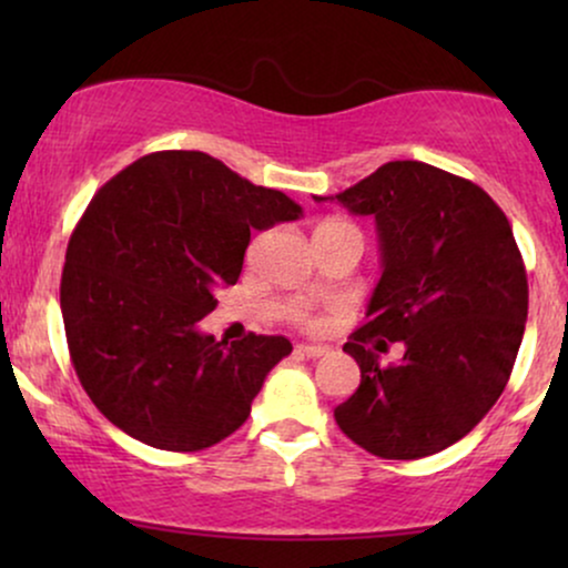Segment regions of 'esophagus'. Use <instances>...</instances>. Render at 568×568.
I'll use <instances>...</instances> for the list:
<instances>
[{
    "instance_id": "34e87169",
    "label": "esophagus",
    "mask_w": 568,
    "mask_h": 568,
    "mask_svg": "<svg viewBox=\"0 0 568 568\" xmlns=\"http://www.w3.org/2000/svg\"><path fill=\"white\" fill-rule=\"evenodd\" d=\"M325 347H321V344H296V355L298 357H321L325 355Z\"/></svg>"
}]
</instances>
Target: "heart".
<instances>
[{
  "mask_svg": "<svg viewBox=\"0 0 568 568\" xmlns=\"http://www.w3.org/2000/svg\"><path fill=\"white\" fill-rule=\"evenodd\" d=\"M336 230H355V226L344 224V221H323V224L317 226V232H336ZM317 232H315V234H317ZM296 321L302 323V325H306V328H317V325H321V321H317V317L306 315V312H298Z\"/></svg>",
  "mask_w": 568,
  "mask_h": 568,
  "instance_id": "obj_1",
  "label": "heart"
}]
</instances>
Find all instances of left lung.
I'll return each instance as SVG.
<instances>
[{
	"label": "left lung",
	"mask_w": 568,
	"mask_h": 568,
	"mask_svg": "<svg viewBox=\"0 0 568 568\" xmlns=\"http://www.w3.org/2000/svg\"><path fill=\"white\" fill-rule=\"evenodd\" d=\"M336 200L374 216L382 243L366 323L344 344L361 387L336 425L382 459L438 454L499 400L524 338L529 283L510 221L478 184L416 160L387 162ZM389 341L407 352L382 367Z\"/></svg>",
	"instance_id": "8db88e82"
}]
</instances>
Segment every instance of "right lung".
<instances>
[{
  "label": "right lung",
  "mask_w": 568,
  "mask_h": 568,
  "mask_svg": "<svg viewBox=\"0 0 568 568\" xmlns=\"http://www.w3.org/2000/svg\"><path fill=\"white\" fill-rule=\"evenodd\" d=\"M302 207L205 152H152L106 181L67 247L61 312L71 363L95 408L162 452H202L251 414L285 336L216 342L197 323L243 272L251 230Z\"/></svg>",
  "instance_id": "right-lung-1"
}]
</instances>
